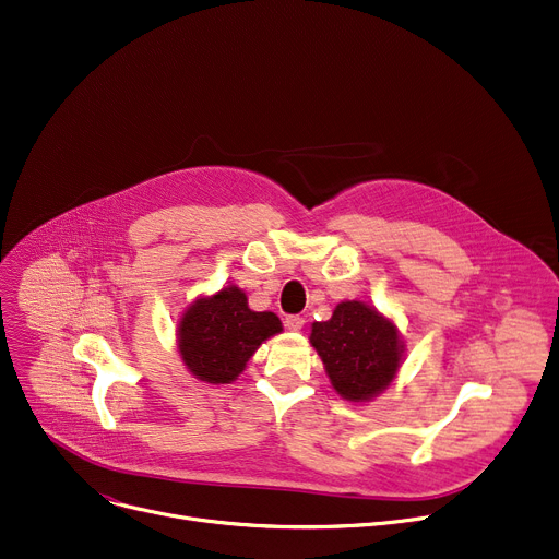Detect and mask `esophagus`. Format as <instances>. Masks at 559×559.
Segmentation results:
<instances>
[{"label": "esophagus", "instance_id": "1", "mask_svg": "<svg viewBox=\"0 0 559 559\" xmlns=\"http://www.w3.org/2000/svg\"><path fill=\"white\" fill-rule=\"evenodd\" d=\"M285 325H287V330L299 332V330L306 325V319H304V317H299V314H292V317H287V319H285Z\"/></svg>", "mask_w": 559, "mask_h": 559}]
</instances>
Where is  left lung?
I'll return each mask as SVG.
<instances>
[{"instance_id": "8db88e82", "label": "left lung", "mask_w": 559, "mask_h": 559, "mask_svg": "<svg viewBox=\"0 0 559 559\" xmlns=\"http://www.w3.org/2000/svg\"><path fill=\"white\" fill-rule=\"evenodd\" d=\"M310 344L332 389L348 402H370L384 393L404 357L393 319L361 301H342L328 321H314Z\"/></svg>"}]
</instances>
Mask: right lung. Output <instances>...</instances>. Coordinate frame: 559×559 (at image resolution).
I'll use <instances>...</instances> for the list:
<instances>
[{
  "mask_svg": "<svg viewBox=\"0 0 559 559\" xmlns=\"http://www.w3.org/2000/svg\"><path fill=\"white\" fill-rule=\"evenodd\" d=\"M283 323L274 312H255L247 294L225 285L198 299L181 312L177 325V350L191 376L206 384H231L247 361Z\"/></svg>",
  "mask_w": 559,
  "mask_h": 559,
  "instance_id": "obj_1",
  "label": "right lung"
}]
</instances>
